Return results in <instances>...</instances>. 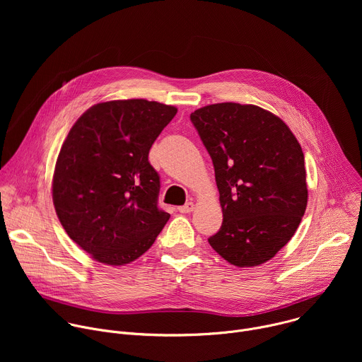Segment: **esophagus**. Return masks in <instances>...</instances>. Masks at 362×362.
Listing matches in <instances>:
<instances>
[{
	"instance_id": "obj_1",
	"label": "esophagus",
	"mask_w": 362,
	"mask_h": 362,
	"mask_svg": "<svg viewBox=\"0 0 362 362\" xmlns=\"http://www.w3.org/2000/svg\"><path fill=\"white\" fill-rule=\"evenodd\" d=\"M193 209H194V203L193 202H187L186 204L179 206V208H177V211L180 214H190V212H193Z\"/></svg>"
}]
</instances>
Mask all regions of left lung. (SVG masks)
<instances>
[{
	"label": "left lung",
	"instance_id": "8db88e82",
	"mask_svg": "<svg viewBox=\"0 0 362 362\" xmlns=\"http://www.w3.org/2000/svg\"><path fill=\"white\" fill-rule=\"evenodd\" d=\"M211 154L223 222L208 240L229 264L262 265L291 240L306 209L300 144L275 115L218 103L190 115Z\"/></svg>",
	"mask_w": 362,
	"mask_h": 362
}]
</instances>
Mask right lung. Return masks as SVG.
Returning a JSON list of instances; mask_svg holds the SVG:
<instances>
[{"mask_svg":"<svg viewBox=\"0 0 362 362\" xmlns=\"http://www.w3.org/2000/svg\"><path fill=\"white\" fill-rule=\"evenodd\" d=\"M177 109L143 98L90 107L59 153L53 203L67 235L97 262L136 261L170 215L158 206L160 177L148 150Z\"/></svg>","mask_w":362,"mask_h":362,"instance_id":"obj_1","label":"right lung"}]
</instances>
